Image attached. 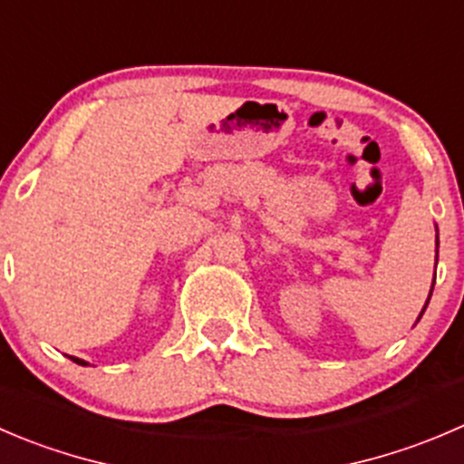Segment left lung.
Masks as SVG:
<instances>
[{"label": "left lung", "mask_w": 464, "mask_h": 464, "mask_svg": "<svg viewBox=\"0 0 464 464\" xmlns=\"http://www.w3.org/2000/svg\"><path fill=\"white\" fill-rule=\"evenodd\" d=\"M433 283H435V278H433ZM430 292H433V287H430ZM429 299H430V295H429ZM426 305H429V301H426V304H424V310H426ZM424 310H421V313H420V319H421V314H424Z\"/></svg>", "instance_id": "8db88e82"}]
</instances>
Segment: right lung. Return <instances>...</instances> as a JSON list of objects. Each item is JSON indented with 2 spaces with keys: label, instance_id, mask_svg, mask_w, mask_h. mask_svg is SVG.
I'll list each match as a JSON object with an SVG mask.
<instances>
[{
  "label": "right lung",
  "instance_id": "1",
  "mask_svg": "<svg viewBox=\"0 0 464 464\" xmlns=\"http://www.w3.org/2000/svg\"><path fill=\"white\" fill-rule=\"evenodd\" d=\"M70 358H72V356H70ZM72 361H74L76 365H88V362H85V361H81V358H72Z\"/></svg>",
  "mask_w": 464,
  "mask_h": 464
}]
</instances>
